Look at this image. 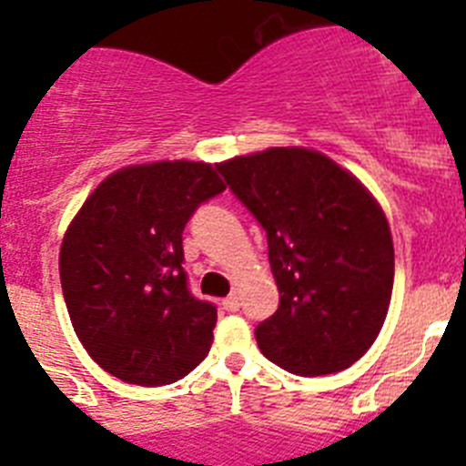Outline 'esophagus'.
Instances as JSON below:
<instances>
[{"mask_svg": "<svg viewBox=\"0 0 466 466\" xmlns=\"http://www.w3.org/2000/svg\"><path fill=\"white\" fill-rule=\"evenodd\" d=\"M221 306H224V310L236 312L238 308H240V300H238V296H236V294H230V296H226L224 303H221Z\"/></svg>", "mask_w": 466, "mask_h": 466, "instance_id": "1", "label": "esophagus"}]
</instances>
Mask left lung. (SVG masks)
I'll return each mask as SVG.
<instances>
[{"instance_id": "8db88e82", "label": "left lung", "mask_w": 466, "mask_h": 466, "mask_svg": "<svg viewBox=\"0 0 466 466\" xmlns=\"http://www.w3.org/2000/svg\"><path fill=\"white\" fill-rule=\"evenodd\" d=\"M217 170L268 238L279 306L254 331L263 355L296 376L355 364L392 299V233L376 198L300 147L238 156Z\"/></svg>"}]
</instances>
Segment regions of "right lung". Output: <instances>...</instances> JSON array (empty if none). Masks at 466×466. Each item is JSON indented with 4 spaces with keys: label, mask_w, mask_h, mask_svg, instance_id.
<instances>
[{
    "label": "right lung",
    "mask_w": 466,
    "mask_h": 466,
    "mask_svg": "<svg viewBox=\"0 0 466 466\" xmlns=\"http://www.w3.org/2000/svg\"><path fill=\"white\" fill-rule=\"evenodd\" d=\"M208 163L158 160L95 188L60 247V282L86 352L111 376L170 385L208 357L217 306L188 289L184 226L224 191Z\"/></svg>",
    "instance_id": "right-lung-1"
}]
</instances>
